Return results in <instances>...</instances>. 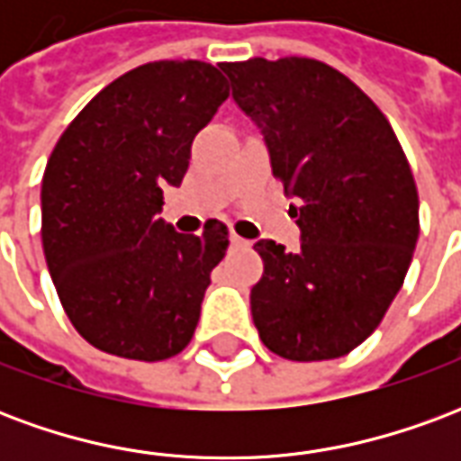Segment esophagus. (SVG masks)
Returning a JSON list of instances; mask_svg holds the SVG:
<instances>
[{"label": "esophagus", "instance_id": "obj_1", "mask_svg": "<svg viewBox=\"0 0 461 461\" xmlns=\"http://www.w3.org/2000/svg\"><path fill=\"white\" fill-rule=\"evenodd\" d=\"M230 241H231V247H249V240H244V237H240V234H231Z\"/></svg>", "mask_w": 461, "mask_h": 461}]
</instances>
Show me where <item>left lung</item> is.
I'll list each match as a JSON object with an SVG mask.
<instances>
[{
	"label": "left lung",
	"mask_w": 461,
	"mask_h": 461,
	"mask_svg": "<svg viewBox=\"0 0 461 461\" xmlns=\"http://www.w3.org/2000/svg\"><path fill=\"white\" fill-rule=\"evenodd\" d=\"M231 98L259 128L301 247L259 240L251 319L271 353L330 360L380 326L420 234L412 170L390 122L348 76L316 59L224 64Z\"/></svg>",
	"instance_id": "8db88e82"
}]
</instances>
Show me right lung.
I'll use <instances>...</instances> for the list:
<instances>
[{
  "mask_svg": "<svg viewBox=\"0 0 461 461\" xmlns=\"http://www.w3.org/2000/svg\"><path fill=\"white\" fill-rule=\"evenodd\" d=\"M204 61H152L108 84L56 142L41 180V241L66 316L91 346L165 360L190 343L230 231L200 237L160 220L192 140L227 101Z\"/></svg>",
  "mask_w": 461,
  "mask_h": 461,
  "instance_id": "right-lung-1",
  "label": "right lung"
}]
</instances>
